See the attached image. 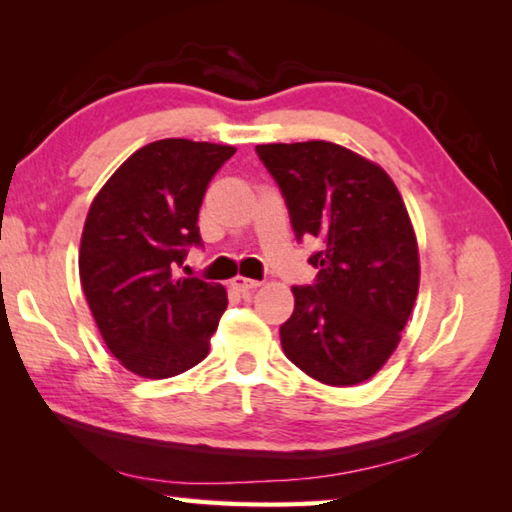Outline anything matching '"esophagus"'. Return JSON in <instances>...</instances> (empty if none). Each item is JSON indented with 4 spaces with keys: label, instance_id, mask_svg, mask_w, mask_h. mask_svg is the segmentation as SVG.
<instances>
[{
    "label": "esophagus",
    "instance_id": "34e87169",
    "mask_svg": "<svg viewBox=\"0 0 512 512\" xmlns=\"http://www.w3.org/2000/svg\"><path fill=\"white\" fill-rule=\"evenodd\" d=\"M259 284L262 282H257V280H250V277H244V275H237L235 280H232V287H235L237 291H241V293H248V291H255Z\"/></svg>",
    "mask_w": 512,
    "mask_h": 512
}]
</instances>
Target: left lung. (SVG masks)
<instances>
[{
	"mask_svg": "<svg viewBox=\"0 0 512 512\" xmlns=\"http://www.w3.org/2000/svg\"><path fill=\"white\" fill-rule=\"evenodd\" d=\"M296 237L318 239L316 284L291 287L280 327L291 363L327 386H357L384 368L420 287L418 239L391 176L341 144H259Z\"/></svg>",
	"mask_w": 512,
	"mask_h": 512,
	"instance_id": "1",
	"label": "left lung"
}]
</instances>
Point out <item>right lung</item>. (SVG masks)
Returning <instances> with one entry per match:
<instances>
[{
  "mask_svg": "<svg viewBox=\"0 0 512 512\" xmlns=\"http://www.w3.org/2000/svg\"><path fill=\"white\" fill-rule=\"evenodd\" d=\"M235 151L180 137L146 144L112 173L85 216V300L103 343L135 375L167 379L210 352L228 293L176 271L187 248L201 246L205 189Z\"/></svg>",
  "mask_w": 512,
  "mask_h": 512,
  "instance_id": "1",
  "label": "right lung"
}]
</instances>
